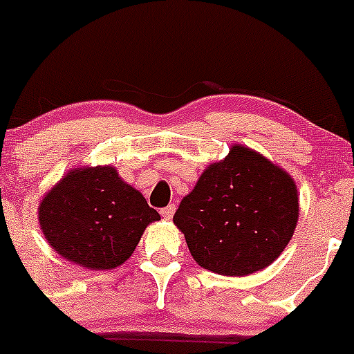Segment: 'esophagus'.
<instances>
[{"instance_id":"obj_1","label":"esophagus","mask_w":354,"mask_h":354,"mask_svg":"<svg viewBox=\"0 0 354 354\" xmlns=\"http://www.w3.org/2000/svg\"><path fill=\"white\" fill-rule=\"evenodd\" d=\"M160 212H161V216L165 217V219H171V217H174V214H175V205L165 207V209H161Z\"/></svg>"}]
</instances>
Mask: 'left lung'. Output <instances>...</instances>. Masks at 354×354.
Returning a JSON list of instances; mask_svg holds the SVG:
<instances>
[{"instance_id": "obj_1", "label": "left lung", "mask_w": 354, "mask_h": 354, "mask_svg": "<svg viewBox=\"0 0 354 354\" xmlns=\"http://www.w3.org/2000/svg\"><path fill=\"white\" fill-rule=\"evenodd\" d=\"M295 179L245 145L210 163L180 202L174 225L202 268L244 277L281 256L298 223Z\"/></svg>"}]
</instances>
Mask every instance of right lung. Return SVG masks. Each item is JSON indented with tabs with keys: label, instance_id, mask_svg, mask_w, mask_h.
I'll list each match as a JSON object with an SVG mask.
<instances>
[{
	"label": "right lung",
	"instance_id": "right-lung-1",
	"mask_svg": "<svg viewBox=\"0 0 354 354\" xmlns=\"http://www.w3.org/2000/svg\"><path fill=\"white\" fill-rule=\"evenodd\" d=\"M160 214L144 194L119 177L115 167H79L41 198L38 223L61 258L89 270L122 265Z\"/></svg>",
	"mask_w": 354,
	"mask_h": 354
}]
</instances>
